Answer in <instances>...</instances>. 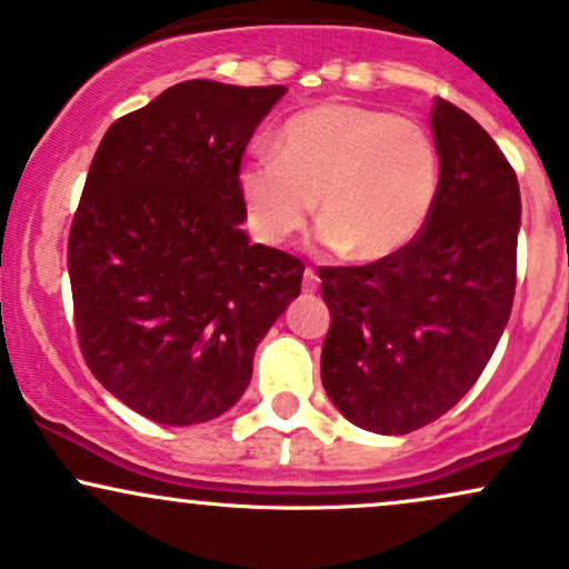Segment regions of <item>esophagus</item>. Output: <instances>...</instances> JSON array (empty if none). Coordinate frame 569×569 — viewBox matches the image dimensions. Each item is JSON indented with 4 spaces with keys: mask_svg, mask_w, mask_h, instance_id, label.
Instances as JSON below:
<instances>
[{
    "mask_svg": "<svg viewBox=\"0 0 569 569\" xmlns=\"http://www.w3.org/2000/svg\"><path fill=\"white\" fill-rule=\"evenodd\" d=\"M318 283H321V280H318V272L312 270V267H307L305 276H302V289L305 291H316Z\"/></svg>",
    "mask_w": 569,
    "mask_h": 569,
    "instance_id": "esophagus-1",
    "label": "esophagus"
}]
</instances>
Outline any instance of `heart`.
<instances>
[{
  "mask_svg": "<svg viewBox=\"0 0 569 569\" xmlns=\"http://www.w3.org/2000/svg\"><path fill=\"white\" fill-rule=\"evenodd\" d=\"M439 152L426 126L361 103L329 101L293 114L276 154H253L238 171L246 219L278 246L316 208L323 246L361 262H388L417 243L439 198Z\"/></svg>",
  "mask_w": 569,
  "mask_h": 569,
  "instance_id": "b5f03b06",
  "label": "heart"
}]
</instances>
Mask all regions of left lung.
<instances>
[{
	"label": "left lung",
	"mask_w": 569,
	"mask_h": 569,
	"mask_svg": "<svg viewBox=\"0 0 569 569\" xmlns=\"http://www.w3.org/2000/svg\"><path fill=\"white\" fill-rule=\"evenodd\" d=\"M439 198L388 262L321 267V380L352 426L403 436L460 401L498 348L516 289L519 181L471 114L436 98Z\"/></svg>",
	"instance_id": "8db88e82"
}]
</instances>
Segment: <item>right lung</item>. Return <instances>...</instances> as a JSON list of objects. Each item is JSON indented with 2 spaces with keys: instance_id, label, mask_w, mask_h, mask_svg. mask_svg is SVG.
Masks as SVG:
<instances>
[{
  "instance_id": "obj_1",
  "label": "right lung",
  "mask_w": 569,
  "mask_h": 569,
  "mask_svg": "<svg viewBox=\"0 0 569 569\" xmlns=\"http://www.w3.org/2000/svg\"><path fill=\"white\" fill-rule=\"evenodd\" d=\"M283 84L187 80L112 122L69 232L74 326L96 380L147 420L198 426L240 401L305 264L248 243L238 189Z\"/></svg>"
}]
</instances>
